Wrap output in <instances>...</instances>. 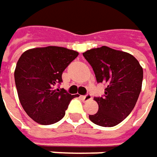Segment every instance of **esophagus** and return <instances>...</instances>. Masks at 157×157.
Segmentation results:
<instances>
[{
    "mask_svg": "<svg viewBox=\"0 0 157 157\" xmlns=\"http://www.w3.org/2000/svg\"><path fill=\"white\" fill-rule=\"evenodd\" d=\"M91 99H92V94H89V93L83 96V100H84V101H89V100H91Z\"/></svg>",
    "mask_w": 157,
    "mask_h": 157,
    "instance_id": "obj_1",
    "label": "esophagus"
}]
</instances>
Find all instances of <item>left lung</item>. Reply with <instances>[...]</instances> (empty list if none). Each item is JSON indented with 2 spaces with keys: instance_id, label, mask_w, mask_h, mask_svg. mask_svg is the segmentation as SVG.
Instances as JSON below:
<instances>
[{
  "instance_id": "obj_1",
  "label": "left lung",
  "mask_w": 157,
  "mask_h": 157,
  "mask_svg": "<svg viewBox=\"0 0 157 157\" xmlns=\"http://www.w3.org/2000/svg\"><path fill=\"white\" fill-rule=\"evenodd\" d=\"M93 68L97 83H106L104 95L94 97L98 111L89 116L95 124L112 127L133 109L141 91L143 70L133 56L102 46L83 53Z\"/></svg>"
}]
</instances>
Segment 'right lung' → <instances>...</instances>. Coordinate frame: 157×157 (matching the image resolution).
Segmentation results:
<instances>
[{
    "label": "right lung",
    "instance_id": "obj_1",
    "mask_svg": "<svg viewBox=\"0 0 157 157\" xmlns=\"http://www.w3.org/2000/svg\"><path fill=\"white\" fill-rule=\"evenodd\" d=\"M78 56V52L49 46L24 52L15 70L20 103L28 116L40 124H52L65 115L74 95L56 87L62 74Z\"/></svg>",
    "mask_w": 157,
    "mask_h": 157
}]
</instances>
